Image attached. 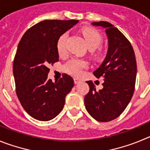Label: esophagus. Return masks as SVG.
I'll use <instances>...</instances> for the list:
<instances>
[{"instance_id":"1","label":"esophagus","mask_w":150,"mask_h":150,"mask_svg":"<svg viewBox=\"0 0 150 150\" xmlns=\"http://www.w3.org/2000/svg\"><path fill=\"white\" fill-rule=\"evenodd\" d=\"M74 83H75V84H78V83H81V79H79V78L74 77Z\"/></svg>"}]
</instances>
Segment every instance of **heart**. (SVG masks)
<instances>
[{
  "label": "heart",
  "mask_w": 150,
  "mask_h": 150,
  "mask_svg": "<svg viewBox=\"0 0 150 150\" xmlns=\"http://www.w3.org/2000/svg\"><path fill=\"white\" fill-rule=\"evenodd\" d=\"M81 32L85 38L86 43L89 50H95L98 48L103 42V38L98 30L93 28L85 27L82 28ZM67 33H64L57 40V50L60 55H64L66 52V40ZM87 67V62L78 59H72L69 60L64 66V70L68 74L74 76H79L83 68Z\"/></svg>",
  "instance_id": "1"
}]
</instances>
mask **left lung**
<instances>
[{
	"label": "left lung",
	"instance_id": "obj_1",
	"mask_svg": "<svg viewBox=\"0 0 150 150\" xmlns=\"http://www.w3.org/2000/svg\"><path fill=\"white\" fill-rule=\"evenodd\" d=\"M105 29L108 49L105 59L93 72L103 77V88L96 90L92 81H87L89 91L84 98L88 112L98 122H110L122 114L133 96L137 76L134 52L122 33L110 22H92Z\"/></svg>",
	"mask_w": 150,
	"mask_h": 150
}]
</instances>
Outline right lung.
Instances as JSON below:
<instances>
[{
  "label": "right lung",
  "instance_id": "add662e5",
  "mask_svg": "<svg viewBox=\"0 0 150 150\" xmlns=\"http://www.w3.org/2000/svg\"><path fill=\"white\" fill-rule=\"evenodd\" d=\"M78 20H44L24 34L13 62L18 98L25 110L40 121H49L62 112L65 97L74 87L67 74L59 80L48 79L49 65L59 61L57 40Z\"/></svg>",
  "mask_w": 150,
  "mask_h": 150
}]
</instances>
